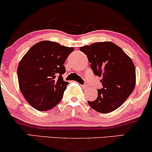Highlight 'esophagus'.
<instances>
[{
  "mask_svg": "<svg viewBox=\"0 0 152 152\" xmlns=\"http://www.w3.org/2000/svg\"><path fill=\"white\" fill-rule=\"evenodd\" d=\"M81 87L83 88H88V85H87V84H83V85H81Z\"/></svg>",
  "mask_w": 152,
  "mask_h": 152,
  "instance_id": "34e87169",
  "label": "esophagus"
}]
</instances>
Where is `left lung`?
Returning <instances> with one entry per match:
<instances>
[{"label": "left lung", "mask_w": 152, "mask_h": 152, "mask_svg": "<svg viewBox=\"0 0 152 152\" xmlns=\"http://www.w3.org/2000/svg\"><path fill=\"white\" fill-rule=\"evenodd\" d=\"M88 57L96 76L102 77L103 88L89 102L91 108L106 114L120 107L133 92L136 84L134 63L120 47L111 42H99L80 48Z\"/></svg>", "instance_id": "obj_1"}]
</instances>
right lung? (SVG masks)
Here are the masks:
<instances>
[{"label":"right lung","instance_id":"add662e5","mask_svg":"<svg viewBox=\"0 0 152 152\" xmlns=\"http://www.w3.org/2000/svg\"><path fill=\"white\" fill-rule=\"evenodd\" d=\"M73 47L43 41L33 46L19 63L17 74L20 91L38 111L51 109L61 102L69 83L62 74Z\"/></svg>","mask_w":152,"mask_h":152}]
</instances>
